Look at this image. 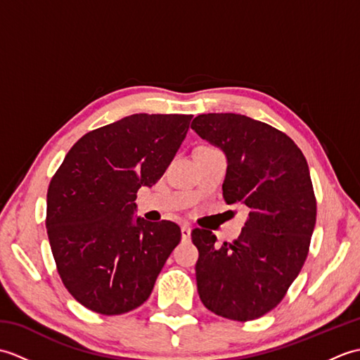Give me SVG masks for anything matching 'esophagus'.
Masks as SVG:
<instances>
[{
	"mask_svg": "<svg viewBox=\"0 0 360 360\" xmlns=\"http://www.w3.org/2000/svg\"><path fill=\"white\" fill-rule=\"evenodd\" d=\"M190 233H192V229H190V226H188V224H182V227H181L182 241L190 240Z\"/></svg>",
	"mask_w": 360,
	"mask_h": 360,
	"instance_id": "esophagus-1",
	"label": "esophagus"
}]
</instances>
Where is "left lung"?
Instances as JSON below:
<instances>
[{"instance_id": "8db88e82", "label": "left lung", "mask_w": 360, "mask_h": 360, "mask_svg": "<svg viewBox=\"0 0 360 360\" xmlns=\"http://www.w3.org/2000/svg\"><path fill=\"white\" fill-rule=\"evenodd\" d=\"M192 128L226 153V204L249 207L232 243L192 231L198 294L213 314L249 322L277 307L308 257L317 217L308 162L289 136L241 114H200Z\"/></svg>"}]
</instances>
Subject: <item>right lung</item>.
Listing matches in <instances>:
<instances>
[{"mask_svg":"<svg viewBox=\"0 0 360 360\" xmlns=\"http://www.w3.org/2000/svg\"><path fill=\"white\" fill-rule=\"evenodd\" d=\"M192 114H133L86 133L48 188L46 229L57 272L83 307L119 316L147 300L181 241L173 221L133 219L136 193L170 165Z\"/></svg>","mask_w":360,"mask_h":360,"instance_id":"add662e5","label":"right lung"}]
</instances>
